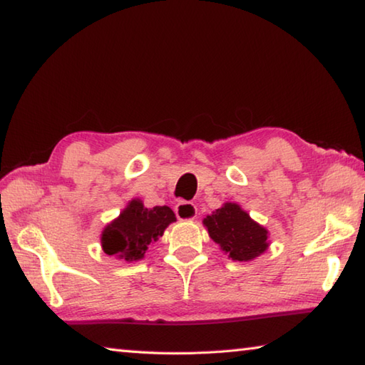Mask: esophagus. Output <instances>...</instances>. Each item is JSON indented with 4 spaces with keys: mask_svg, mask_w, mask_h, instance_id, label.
Returning a JSON list of instances; mask_svg holds the SVG:
<instances>
[{
    "mask_svg": "<svg viewBox=\"0 0 365 365\" xmlns=\"http://www.w3.org/2000/svg\"><path fill=\"white\" fill-rule=\"evenodd\" d=\"M175 214L178 220H193L196 219V214H197V209L195 205H191V202H178L175 206Z\"/></svg>",
    "mask_w": 365,
    "mask_h": 365,
    "instance_id": "1",
    "label": "esophagus"
}]
</instances>
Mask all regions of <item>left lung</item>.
Returning a JSON list of instances; mask_svg holds the SVG:
<instances>
[{"label": "left lung", "mask_w": 365, "mask_h": 365, "mask_svg": "<svg viewBox=\"0 0 365 365\" xmlns=\"http://www.w3.org/2000/svg\"><path fill=\"white\" fill-rule=\"evenodd\" d=\"M206 230L232 261L248 262L269 248V230L237 202H224L222 207L202 219Z\"/></svg>", "instance_id": "1"}]
</instances>
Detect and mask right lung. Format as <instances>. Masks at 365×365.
<instances>
[{"label":"right lung","instance_id":"right-lung-1","mask_svg":"<svg viewBox=\"0 0 365 365\" xmlns=\"http://www.w3.org/2000/svg\"><path fill=\"white\" fill-rule=\"evenodd\" d=\"M175 220V214L169 206L146 207L140 197H133L122 209L119 217L103 228V251L127 262L140 261L145 257L148 246L158 242L165 228Z\"/></svg>","mask_w":365,"mask_h":365}]
</instances>
